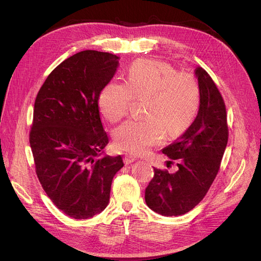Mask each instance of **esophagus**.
<instances>
[{"instance_id":"obj_1","label":"esophagus","mask_w":261,"mask_h":261,"mask_svg":"<svg viewBox=\"0 0 261 261\" xmlns=\"http://www.w3.org/2000/svg\"><path fill=\"white\" fill-rule=\"evenodd\" d=\"M134 161H136V156H134V155H132V154L126 153L125 156H123V162H125L126 164H131V163H133Z\"/></svg>"}]
</instances>
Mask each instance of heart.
<instances>
[{"instance_id": "obj_1", "label": "heart", "mask_w": 261, "mask_h": 261, "mask_svg": "<svg viewBox=\"0 0 261 261\" xmlns=\"http://www.w3.org/2000/svg\"><path fill=\"white\" fill-rule=\"evenodd\" d=\"M148 97L144 119H130L114 131L118 149L136 154L147 153L169 136L182 134L194 120L200 106L196 78L177 73L165 62L140 60L131 65L127 82L113 80L99 96L102 115L117 122L129 111L132 97Z\"/></svg>"}]
</instances>
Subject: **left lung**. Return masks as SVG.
Here are the masks:
<instances>
[{"instance_id": "1", "label": "left lung", "mask_w": 261, "mask_h": 261, "mask_svg": "<svg viewBox=\"0 0 261 261\" xmlns=\"http://www.w3.org/2000/svg\"><path fill=\"white\" fill-rule=\"evenodd\" d=\"M195 74L200 88L198 114L179 139L163 149L169 159L179 160V169L169 173L154 168V176L145 191L149 208L166 217L184 215L203 200L220 168L227 145L222 96L206 71L198 66Z\"/></svg>"}]
</instances>
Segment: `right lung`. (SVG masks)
I'll return each mask as SVG.
<instances>
[{
	"mask_svg": "<svg viewBox=\"0 0 261 261\" xmlns=\"http://www.w3.org/2000/svg\"><path fill=\"white\" fill-rule=\"evenodd\" d=\"M116 55L84 50L48 75L35 101L30 143L36 173L65 215L88 219L109 203L121 155H102L109 143L98 99L118 66Z\"/></svg>",
	"mask_w": 261,
	"mask_h": 261,
	"instance_id": "obj_1",
	"label": "right lung"
}]
</instances>
